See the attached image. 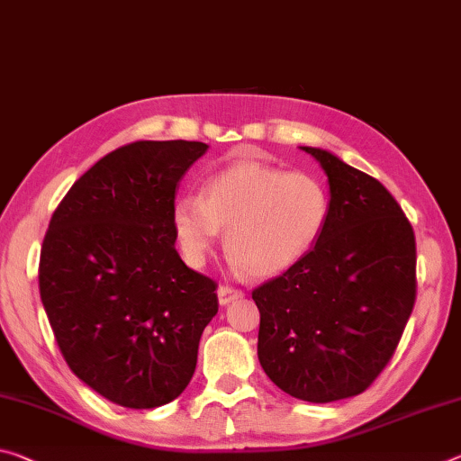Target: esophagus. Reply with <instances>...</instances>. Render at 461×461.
I'll list each match as a JSON object with an SVG mask.
<instances>
[{"label": "esophagus", "mask_w": 461, "mask_h": 461, "mask_svg": "<svg viewBox=\"0 0 461 461\" xmlns=\"http://www.w3.org/2000/svg\"><path fill=\"white\" fill-rule=\"evenodd\" d=\"M244 294L240 289H231L228 285H221V287L217 289V299H219V305H230L231 302H236V299H242Z\"/></svg>", "instance_id": "esophagus-1"}]
</instances>
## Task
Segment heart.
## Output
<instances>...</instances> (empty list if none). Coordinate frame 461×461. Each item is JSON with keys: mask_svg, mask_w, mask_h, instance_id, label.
I'll use <instances>...</instances> for the list:
<instances>
[{"mask_svg": "<svg viewBox=\"0 0 461 461\" xmlns=\"http://www.w3.org/2000/svg\"><path fill=\"white\" fill-rule=\"evenodd\" d=\"M328 213L326 188L310 174L240 159L204 178L201 196L176 199L172 230L191 267L207 260L225 231L233 267L254 279H273L308 257Z\"/></svg>", "mask_w": 461, "mask_h": 461, "instance_id": "obj_1", "label": "heart"}]
</instances>
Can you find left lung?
<instances>
[{
  "label": "left lung",
  "instance_id": "1",
  "mask_svg": "<svg viewBox=\"0 0 461 461\" xmlns=\"http://www.w3.org/2000/svg\"><path fill=\"white\" fill-rule=\"evenodd\" d=\"M330 213L299 265L252 291L258 361L289 396H357L392 359L416 297L414 231L382 182L322 148Z\"/></svg>",
  "mask_w": 461,
  "mask_h": 461
}]
</instances>
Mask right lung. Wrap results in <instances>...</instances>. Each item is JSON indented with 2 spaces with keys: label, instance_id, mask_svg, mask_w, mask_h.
Returning a JSON list of instances; mask_svg holds the SVG:
<instances>
[{
  "label": "right lung",
  "instance_id": "add662e5",
  "mask_svg": "<svg viewBox=\"0 0 461 461\" xmlns=\"http://www.w3.org/2000/svg\"><path fill=\"white\" fill-rule=\"evenodd\" d=\"M201 141H135L69 188L42 242L39 287L69 369L125 408L178 398L217 313L215 283L176 252L172 207Z\"/></svg>",
  "mask_w": 461,
  "mask_h": 461
}]
</instances>
